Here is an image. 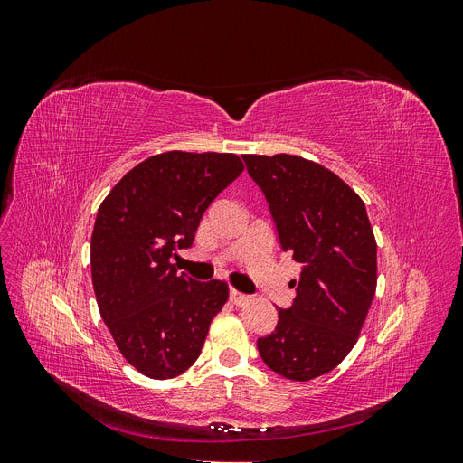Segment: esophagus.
Wrapping results in <instances>:
<instances>
[{
  "label": "esophagus",
  "instance_id": "obj_1",
  "mask_svg": "<svg viewBox=\"0 0 463 463\" xmlns=\"http://www.w3.org/2000/svg\"><path fill=\"white\" fill-rule=\"evenodd\" d=\"M230 301L233 303V305H237V307H243V305H247L249 301H250V296H247V293H241V291H237V289H230Z\"/></svg>",
  "mask_w": 463,
  "mask_h": 463
}]
</instances>
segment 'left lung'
Instances as JSON below:
<instances>
[{
  "mask_svg": "<svg viewBox=\"0 0 463 463\" xmlns=\"http://www.w3.org/2000/svg\"><path fill=\"white\" fill-rule=\"evenodd\" d=\"M282 250L301 264L296 298L259 338L262 361L289 381L340 365L355 345L376 289V241L359 194L325 165L291 154H245Z\"/></svg>",
  "mask_w": 463,
  "mask_h": 463,
  "instance_id": "left-lung-1",
  "label": "left lung"
}]
</instances>
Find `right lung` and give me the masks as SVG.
Wrapping results in <instances>:
<instances>
[{
    "instance_id": "right-lung-1",
    "label": "right lung",
    "mask_w": 463,
    "mask_h": 463,
    "mask_svg": "<svg viewBox=\"0 0 463 463\" xmlns=\"http://www.w3.org/2000/svg\"><path fill=\"white\" fill-rule=\"evenodd\" d=\"M241 172L240 156L228 152L156 154L98 208L90 240L98 309L121 355L145 376L185 373L228 301L226 282L177 274L170 259L193 245L204 210Z\"/></svg>"
}]
</instances>
